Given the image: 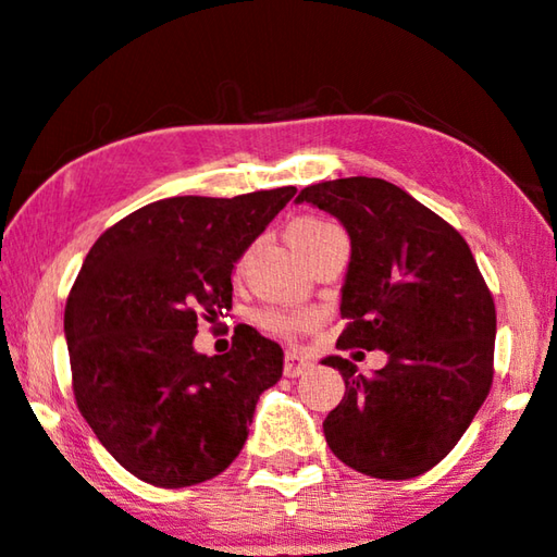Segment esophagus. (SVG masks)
Returning a JSON list of instances; mask_svg holds the SVG:
<instances>
[{"mask_svg":"<svg viewBox=\"0 0 557 557\" xmlns=\"http://www.w3.org/2000/svg\"><path fill=\"white\" fill-rule=\"evenodd\" d=\"M309 367H311V359L306 357V354L296 351V349L286 351V361H284V374L286 376H301V374L309 372Z\"/></svg>","mask_w":557,"mask_h":557,"instance_id":"esophagus-1","label":"esophagus"}]
</instances>
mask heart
Here are the masks:
<instances>
[{
	"instance_id": "b5f03b06",
	"label": "heart",
	"mask_w": 557,
	"mask_h": 557,
	"mask_svg": "<svg viewBox=\"0 0 557 557\" xmlns=\"http://www.w3.org/2000/svg\"><path fill=\"white\" fill-rule=\"evenodd\" d=\"M326 231H336V225L326 223V221H319V219H304V221L294 223L292 240L296 244V240L317 236V233H326ZM261 324L269 329V332H273V334L288 336V334H296L298 329H304L306 324H309V317H304V313L271 309V311H265L263 317H261Z\"/></svg>"
}]
</instances>
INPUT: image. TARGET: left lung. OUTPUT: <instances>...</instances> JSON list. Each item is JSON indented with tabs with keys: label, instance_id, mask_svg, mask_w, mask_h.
I'll return each instance as SVG.
<instances>
[{
	"label": "left lung",
	"instance_id": "8db88e82",
	"mask_svg": "<svg viewBox=\"0 0 557 557\" xmlns=\"http://www.w3.org/2000/svg\"><path fill=\"white\" fill-rule=\"evenodd\" d=\"M296 203L332 213L351 240L336 346L386 354L372 376L338 354L321 359L346 386L326 445L369 478H417L453 453L493 384V294L465 238L399 185L338 178Z\"/></svg>",
	"mask_w": 557,
	"mask_h": 557
}]
</instances>
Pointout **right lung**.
Returning a JSON list of instances; mask_svg holds the SVG:
<instances>
[{"label":"right lung","instance_id":"1","mask_svg":"<svg viewBox=\"0 0 557 557\" xmlns=\"http://www.w3.org/2000/svg\"><path fill=\"white\" fill-rule=\"evenodd\" d=\"M296 188L175 196L95 240L64 309L72 389L102 447L143 482L188 487L246 445L284 349L240 324L231 351L193 349L198 319L231 309L233 265Z\"/></svg>","mask_w":557,"mask_h":557}]
</instances>
